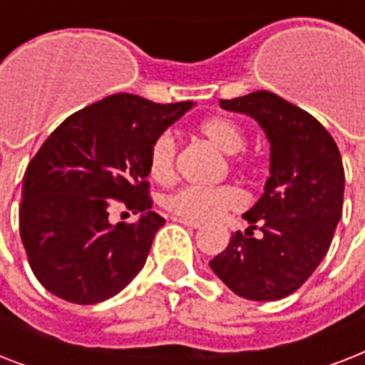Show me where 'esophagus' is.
<instances>
[{"mask_svg":"<svg viewBox=\"0 0 365 365\" xmlns=\"http://www.w3.org/2000/svg\"><path fill=\"white\" fill-rule=\"evenodd\" d=\"M174 222L182 223V225H185V227H189V229H200V227H202V223L189 222V220H182V217H174Z\"/></svg>","mask_w":365,"mask_h":365,"instance_id":"esophagus-1","label":"esophagus"}]
</instances>
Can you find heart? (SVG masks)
I'll return each mask as SVG.
<instances>
[{"instance_id":"obj_1","label":"heart","mask_w":365,"mask_h":365,"mask_svg":"<svg viewBox=\"0 0 365 365\" xmlns=\"http://www.w3.org/2000/svg\"><path fill=\"white\" fill-rule=\"evenodd\" d=\"M200 136L217 148L222 153L231 155V163H242L239 153L246 145V134L239 123L227 115H214L200 121L197 126ZM149 178L157 183H170L176 176V140L170 132H160L149 145L148 153ZM163 206L172 216L189 222H214L225 212L239 210L244 206V195L235 185L197 187L185 185L166 195Z\"/></svg>"}]
</instances>
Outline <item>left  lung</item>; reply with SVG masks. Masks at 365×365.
<instances>
[{
    "instance_id": "1",
    "label": "left lung",
    "mask_w": 365,
    "mask_h": 365,
    "mask_svg": "<svg viewBox=\"0 0 365 365\" xmlns=\"http://www.w3.org/2000/svg\"><path fill=\"white\" fill-rule=\"evenodd\" d=\"M227 111L259 123L271 143L265 193L244 214L246 233L210 261L235 294L277 301L294 294L328 254L343 214L345 170L337 143L320 123L269 91L220 100ZM262 237L255 240L253 229Z\"/></svg>"
}]
</instances>
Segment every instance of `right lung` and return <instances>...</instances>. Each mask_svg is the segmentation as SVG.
I'll list each match as a JSON object with an SVG mask.
<instances>
[{
	"mask_svg": "<svg viewBox=\"0 0 365 365\" xmlns=\"http://www.w3.org/2000/svg\"><path fill=\"white\" fill-rule=\"evenodd\" d=\"M193 102L111 94L70 115L24 172L20 239L36 278L56 297L94 305L119 294L148 259L165 217L151 210L148 153ZM142 213L109 222L113 205Z\"/></svg>",
	"mask_w": 365,
	"mask_h": 365,
	"instance_id": "right-lung-1",
	"label": "right lung"
}]
</instances>
